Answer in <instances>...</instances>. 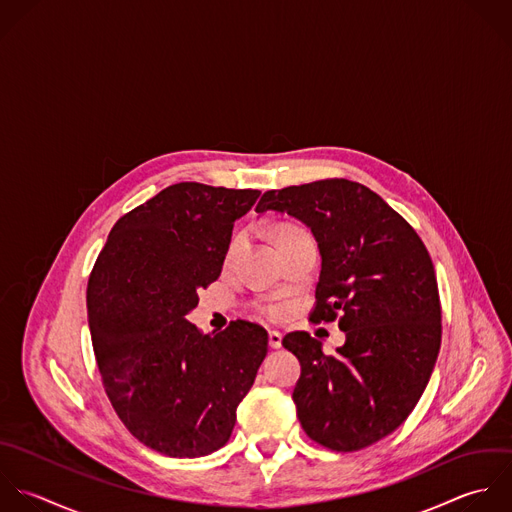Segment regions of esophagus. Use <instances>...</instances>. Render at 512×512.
I'll return each instance as SVG.
<instances>
[{"mask_svg": "<svg viewBox=\"0 0 512 512\" xmlns=\"http://www.w3.org/2000/svg\"><path fill=\"white\" fill-rule=\"evenodd\" d=\"M281 343H283V335L279 331H269V347L281 349Z\"/></svg>", "mask_w": 512, "mask_h": 512, "instance_id": "1", "label": "esophagus"}]
</instances>
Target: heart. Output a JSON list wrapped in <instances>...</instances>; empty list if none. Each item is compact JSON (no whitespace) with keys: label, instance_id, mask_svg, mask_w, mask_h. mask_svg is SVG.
I'll use <instances>...</instances> for the list:
<instances>
[{"label":"heart","instance_id":"obj_1","mask_svg":"<svg viewBox=\"0 0 512 512\" xmlns=\"http://www.w3.org/2000/svg\"><path fill=\"white\" fill-rule=\"evenodd\" d=\"M291 229H295V227H283V229L279 231V235H283L285 231H291ZM239 245H241V235H235V237H233V241H231V245H229L227 257H233V253L239 249ZM263 311H265L267 315H271V317H275V315L279 313V309H277V307H265Z\"/></svg>","mask_w":512,"mask_h":512}]
</instances>
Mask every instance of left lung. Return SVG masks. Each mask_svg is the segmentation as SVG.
Listing matches in <instances>:
<instances>
[{"label":"left lung","instance_id":"1","mask_svg":"<svg viewBox=\"0 0 512 512\" xmlns=\"http://www.w3.org/2000/svg\"><path fill=\"white\" fill-rule=\"evenodd\" d=\"M255 211L287 213L311 229L321 253L311 321L341 315L347 337L337 355L305 331L283 339L301 363L293 391L301 427L331 451H361L403 425L435 369L441 301L429 251L393 207L349 179L267 191Z\"/></svg>","mask_w":512,"mask_h":512}]
</instances>
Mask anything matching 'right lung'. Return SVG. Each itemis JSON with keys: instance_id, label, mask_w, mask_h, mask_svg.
Instances as JSON below:
<instances>
[{"instance_id": "obj_1", "label": "right lung", "mask_w": 512, "mask_h": 512, "mask_svg": "<svg viewBox=\"0 0 512 512\" xmlns=\"http://www.w3.org/2000/svg\"><path fill=\"white\" fill-rule=\"evenodd\" d=\"M257 189L175 183L123 215L87 283L105 393L127 431L177 459L221 449L267 355V331L233 321L203 335L185 317L221 275L233 223Z\"/></svg>"}]
</instances>
